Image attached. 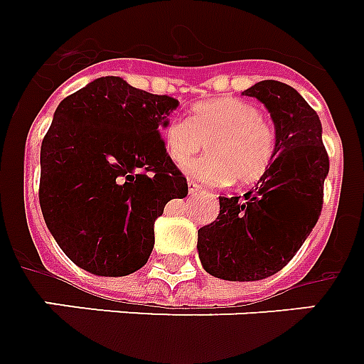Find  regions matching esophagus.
<instances>
[{
  "mask_svg": "<svg viewBox=\"0 0 364 364\" xmlns=\"http://www.w3.org/2000/svg\"><path fill=\"white\" fill-rule=\"evenodd\" d=\"M188 190H190V196H197V193H203V186L196 184L193 180L188 182Z\"/></svg>",
  "mask_w": 364,
  "mask_h": 364,
  "instance_id": "1",
  "label": "esophagus"
}]
</instances>
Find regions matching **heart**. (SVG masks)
<instances>
[{
    "instance_id": "1",
    "label": "heart",
    "mask_w": 364,
    "mask_h": 364,
    "mask_svg": "<svg viewBox=\"0 0 364 364\" xmlns=\"http://www.w3.org/2000/svg\"><path fill=\"white\" fill-rule=\"evenodd\" d=\"M165 152L185 165L205 141L203 159L184 167L203 184H254L267 173L274 156V133L248 101L235 97L200 101L188 120H171L161 129Z\"/></svg>"
}]
</instances>
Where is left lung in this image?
Listing matches in <instances>:
<instances>
[{
    "mask_svg": "<svg viewBox=\"0 0 364 364\" xmlns=\"http://www.w3.org/2000/svg\"><path fill=\"white\" fill-rule=\"evenodd\" d=\"M242 95L270 112L274 156L254 190L220 197L216 222L197 232L203 269L229 282L263 280L293 259L318 223L329 174L319 116L297 90L261 80Z\"/></svg>",
    "mask_w": 364,
    "mask_h": 364,
    "instance_id": "8db88e82",
    "label": "left lung"
}]
</instances>
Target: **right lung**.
<instances>
[{
	"label": "right lung",
	"instance_id": "add662e5",
	"mask_svg": "<svg viewBox=\"0 0 364 364\" xmlns=\"http://www.w3.org/2000/svg\"><path fill=\"white\" fill-rule=\"evenodd\" d=\"M178 101L101 77L58 105L41 144L39 203L58 246L95 276H127L154 248V222L188 182L161 129Z\"/></svg>",
	"mask_w": 364,
	"mask_h": 364
}]
</instances>
